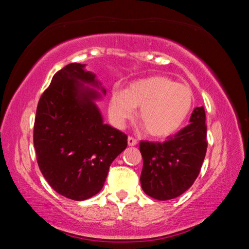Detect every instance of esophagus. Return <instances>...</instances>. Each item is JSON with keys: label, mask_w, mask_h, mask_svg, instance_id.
Instances as JSON below:
<instances>
[{"label": "esophagus", "mask_w": 249, "mask_h": 249, "mask_svg": "<svg viewBox=\"0 0 249 249\" xmlns=\"http://www.w3.org/2000/svg\"><path fill=\"white\" fill-rule=\"evenodd\" d=\"M127 144H128V146H135V145H137V141L135 140V138L129 136L127 138Z\"/></svg>", "instance_id": "obj_1"}]
</instances>
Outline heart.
<instances>
[{
    "mask_svg": "<svg viewBox=\"0 0 249 249\" xmlns=\"http://www.w3.org/2000/svg\"><path fill=\"white\" fill-rule=\"evenodd\" d=\"M193 93L185 84L165 75L136 80L125 91L115 90L109 100L108 113L117 127L132 119L140 107L138 119L153 137L170 136L181 128L193 107Z\"/></svg>",
    "mask_w": 249,
    "mask_h": 249,
    "instance_id": "1",
    "label": "heart"
}]
</instances>
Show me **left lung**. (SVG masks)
Instances as JSON below:
<instances>
[{
  "label": "left lung",
  "mask_w": 249,
  "mask_h": 249,
  "mask_svg": "<svg viewBox=\"0 0 249 249\" xmlns=\"http://www.w3.org/2000/svg\"><path fill=\"white\" fill-rule=\"evenodd\" d=\"M206 125L203 107H196L190 124L163 142H141L142 188L159 201L182 195L195 182L206 154Z\"/></svg>",
  "instance_id": "left-lung-1"
}]
</instances>
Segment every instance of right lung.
<instances>
[{"mask_svg":"<svg viewBox=\"0 0 249 249\" xmlns=\"http://www.w3.org/2000/svg\"><path fill=\"white\" fill-rule=\"evenodd\" d=\"M107 90L86 65L69 64L53 75L37 105L34 146L41 174L59 195L74 201L102 190L109 166L127 136L104 124L96 101Z\"/></svg>","mask_w":249,"mask_h":249,"instance_id":"obj_1","label":"right lung"}]
</instances>
